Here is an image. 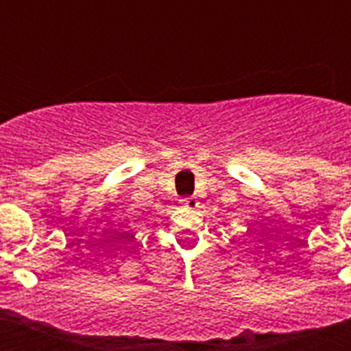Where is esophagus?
<instances>
[{
	"mask_svg": "<svg viewBox=\"0 0 351 351\" xmlns=\"http://www.w3.org/2000/svg\"><path fill=\"white\" fill-rule=\"evenodd\" d=\"M181 204H182V206L186 207V209H195V207L198 206V202H197V200H195L193 197L182 198V200H181Z\"/></svg>",
	"mask_w": 351,
	"mask_h": 351,
	"instance_id": "obj_1",
	"label": "esophagus"
}]
</instances>
